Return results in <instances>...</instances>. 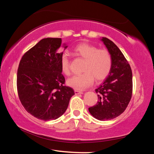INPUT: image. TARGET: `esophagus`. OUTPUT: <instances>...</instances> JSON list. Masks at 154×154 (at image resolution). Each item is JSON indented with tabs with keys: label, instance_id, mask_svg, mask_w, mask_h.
I'll list each match as a JSON object with an SVG mask.
<instances>
[{
	"label": "esophagus",
	"instance_id": "1",
	"mask_svg": "<svg viewBox=\"0 0 154 154\" xmlns=\"http://www.w3.org/2000/svg\"><path fill=\"white\" fill-rule=\"evenodd\" d=\"M75 94H83V92H82V91L75 90Z\"/></svg>",
	"mask_w": 154,
	"mask_h": 154
}]
</instances>
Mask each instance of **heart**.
I'll return each instance as SVG.
<instances>
[{
  "mask_svg": "<svg viewBox=\"0 0 154 154\" xmlns=\"http://www.w3.org/2000/svg\"><path fill=\"white\" fill-rule=\"evenodd\" d=\"M75 55L85 60L83 73L73 75L67 80L70 87L77 90H83L92 84L94 79L99 82L105 79L110 73L112 68V58L105 49H98L95 45L88 43L78 44L73 49ZM62 72L69 75L70 60L67 54H62L60 59Z\"/></svg>",
  "mask_w": 154,
  "mask_h": 154,
  "instance_id": "b5f03b06",
  "label": "heart"
}]
</instances>
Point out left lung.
I'll return each mask as SVG.
<instances>
[{"label":"left lung","mask_w":154,"mask_h":154,"mask_svg":"<svg viewBox=\"0 0 154 154\" xmlns=\"http://www.w3.org/2000/svg\"><path fill=\"white\" fill-rule=\"evenodd\" d=\"M112 58V68L104 82L95 91L98 100L88 110L98 120L116 118L126 110L132 94V73L130 64L118 46L106 37L100 39Z\"/></svg>","instance_id":"obj_1"}]
</instances>
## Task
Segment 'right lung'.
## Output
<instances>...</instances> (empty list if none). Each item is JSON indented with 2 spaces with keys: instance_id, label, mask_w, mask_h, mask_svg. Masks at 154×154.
<instances>
[{
  "instance_id": "1",
  "label": "right lung",
  "mask_w": 154,
  "mask_h": 154,
  "mask_svg": "<svg viewBox=\"0 0 154 154\" xmlns=\"http://www.w3.org/2000/svg\"><path fill=\"white\" fill-rule=\"evenodd\" d=\"M61 46L60 38H43L24 54L17 69L21 103L28 113L44 121L63 115L75 94L72 88L64 85L60 65Z\"/></svg>"
}]
</instances>
